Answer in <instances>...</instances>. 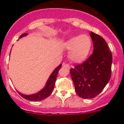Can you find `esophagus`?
<instances>
[{"mask_svg": "<svg viewBox=\"0 0 124 124\" xmlns=\"http://www.w3.org/2000/svg\"><path fill=\"white\" fill-rule=\"evenodd\" d=\"M63 67H66L68 69H70V68H71L70 65H69L68 64H65V63H63Z\"/></svg>", "mask_w": 124, "mask_h": 124, "instance_id": "obj_1", "label": "esophagus"}]
</instances>
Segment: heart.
Instances as JSON below:
<instances>
[{"instance_id": "obj_1", "label": "heart", "mask_w": 124, "mask_h": 124, "mask_svg": "<svg viewBox=\"0 0 124 124\" xmlns=\"http://www.w3.org/2000/svg\"><path fill=\"white\" fill-rule=\"evenodd\" d=\"M91 46V40L86 35L72 37L65 43L66 48L71 50L69 53V58L74 63H78L86 60Z\"/></svg>"}]
</instances>
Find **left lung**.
<instances>
[{
  "label": "left lung",
  "mask_w": 124,
  "mask_h": 124,
  "mask_svg": "<svg viewBox=\"0 0 124 124\" xmlns=\"http://www.w3.org/2000/svg\"><path fill=\"white\" fill-rule=\"evenodd\" d=\"M93 53L82 64L70 70L75 91L83 99H92L99 94L111 77L112 55L105 40L91 31Z\"/></svg>",
  "instance_id": "8db88e82"
}]
</instances>
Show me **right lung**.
<instances>
[{"instance_id":"add662e5","label":"right lung","mask_w":124,"mask_h":124,"mask_svg":"<svg viewBox=\"0 0 124 124\" xmlns=\"http://www.w3.org/2000/svg\"><path fill=\"white\" fill-rule=\"evenodd\" d=\"M27 35V33H23L22 34L20 38H22L23 37H25ZM61 68V64L55 69V70L53 71L51 74L50 75V78H48V81L46 82V86L44 88L41 89L40 91H39L38 93H36V94H34L31 95H25L23 94L22 93L18 92V94H19L23 98L25 99H27L28 101H42L43 99H46V97H48L51 93H52L54 89V84H55V81L56 79L57 75H58V73L59 70H60V68Z\"/></svg>"}]
</instances>
